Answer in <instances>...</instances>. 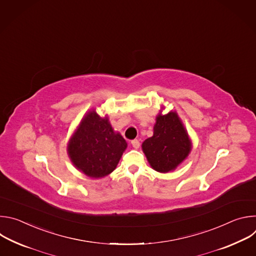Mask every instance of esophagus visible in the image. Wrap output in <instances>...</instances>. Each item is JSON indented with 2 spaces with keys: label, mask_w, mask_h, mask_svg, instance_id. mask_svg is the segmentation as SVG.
<instances>
[{
  "label": "esophagus",
  "mask_w": 256,
  "mask_h": 256,
  "mask_svg": "<svg viewBox=\"0 0 256 256\" xmlns=\"http://www.w3.org/2000/svg\"><path fill=\"white\" fill-rule=\"evenodd\" d=\"M132 147L134 149H138L140 148V142H138V140H132Z\"/></svg>",
  "instance_id": "34e87169"
}]
</instances>
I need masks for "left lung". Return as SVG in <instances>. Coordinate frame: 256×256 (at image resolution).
Instances as JSON below:
<instances>
[{
	"label": "left lung",
	"instance_id": "8db88e82",
	"mask_svg": "<svg viewBox=\"0 0 256 256\" xmlns=\"http://www.w3.org/2000/svg\"><path fill=\"white\" fill-rule=\"evenodd\" d=\"M142 152L151 167L161 173L173 171L192 150L188 134L175 112L156 118L153 136L144 140Z\"/></svg>",
	"mask_w": 256,
	"mask_h": 256
}]
</instances>
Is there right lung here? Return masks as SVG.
I'll use <instances>...</instances> for the list:
<instances>
[{"label": "right lung", "mask_w": 256, "mask_h": 256, "mask_svg": "<svg viewBox=\"0 0 256 256\" xmlns=\"http://www.w3.org/2000/svg\"><path fill=\"white\" fill-rule=\"evenodd\" d=\"M128 147L108 120L90 110L81 120L68 144V154L74 166L91 178H102L118 166Z\"/></svg>", "instance_id": "obj_1"}]
</instances>
